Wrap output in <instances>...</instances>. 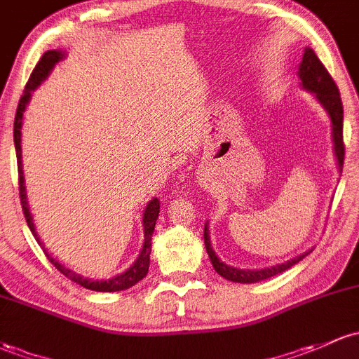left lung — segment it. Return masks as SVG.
Masks as SVG:
<instances>
[{
  "label": "left lung",
  "instance_id": "1",
  "mask_svg": "<svg viewBox=\"0 0 359 359\" xmlns=\"http://www.w3.org/2000/svg\"><path fill=\"white\" fill-rule=\"evenodd\" d=\"M299 79H302L303 87L306 90L313 92L317 95V99L327 109V113L330 114L332 119V137H334V149H335V157H337L339 171L342 172V164H344V138H342V119H344V109H342V101L341 94H339V88L335 86L334 79L330 76V73L327 72V68L323 67L322 61L318 60V56L315 55L313 49L306 48L304 49L303 61L299 65ZM203 241H205L207 253H209L212 265H214L215 272L219 276H222L227 280H233V283H258V280L269 279V277L277 276V273L287 271L292 265L298 264L299 260H303L308 255L306 252L303 255L291 258L286 264L276 265L271 269H262V271H241V269H234L226 265L224 262H221L215 255V252L210 246V238L209 231H207V224L203 227Z\"/></svg>",
  "mask_w": 359,
  "mask_h": 359
}]
</instances>
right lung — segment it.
I'll list each match as a JSON object with an SVG mask.
<instances>
[{
  "mask_svg": "<svg viewBox=\"0 0 359 359\" xmlns=\"http://www.w3.org/2000/svg\"><path fill=\"white\" fill-rule=\"evenodd\" d=\"M65 57V53L63 51H48L42 55V57L39 60V63L36 65V68H34L32 75H30L29 82H27L25 86V90L24 94H22L20 101H18V107H17V114H15V123H13V140H15V150H17V164H18V188H20V202H22V210H24V215H25V221L27 224H29L30 231H32L34 238H36L37 243L42 246V243L39 240V236H37L36 233V227H34V222H32V217H30V212H29V207H27V200H25V187H24V171H22V147H20V128H22V116H24V111L27 107V102L30 101V95H32V90L34 88H37L41 86L42 80L46 79V76L49 75V72L53 70V67L57 63V61H61ZM159 209H161V202L157 198L150 200L147 209H145V214H144V231H145V241H144V248H142L140 255H138L137 262L132 265V267L128 269L126 272L119 273V276L113 277V279L109 280H90V279H86V277L79 276V273H75L70 269L63 267L61 264H57V262L49 255L48 252H46V248L42 246V250L46 252V255H48L49 262H51L53 265L63 273L65 277H68V279L73 280V283L80 284V286L87 287V289H92V291H99V292H114V291H123V289H128L135 286V284L138 283V280L144 279L145 276H147L149 272V265H150V250H152V233H154V227H156V221L157 217H159Z\"/></svg>",
  "mask_w": 359,
  "mask_h": 359,
  "instance_id": "1",
  "label": "right lung"
}]
</instances>
